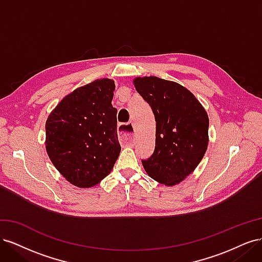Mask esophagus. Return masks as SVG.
<instances>
[{
  "label": "esophagus",
  "instance_id": "obj_1",
  "mask_svg": "<svg viewBox=\"0 0 262 262\" xmlns=\"http://www.w3.org/2000/svg\"><path fill=\"white\" fill-rule=\"evenodd\" d=\"M133 124H120L118 128V136L119 141L123 144L131 145L134 142V134H133Z\"/></svg>",
  "mask_w": 262,
  "mask_h": 262
}]
</instances>
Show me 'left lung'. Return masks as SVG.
<instances>
[{
    "label": "left lung",
    "instance_id": "obj_1",
    "mask_svg": "<svg viewBox=\"0 0 262 262\" xmlns=\"http://www.w3.org/2000/svg\"><path fill=\"white\" fill-rule=\"evenodd\" d=\"M134 87L153 110L155 149L142 161L147 175L175 186L199 165L209 144V117L200 101L182 85L156 76L136 77Z\"/></svg>",
    "mask_w": 262,
    "mask_h": 262
}]
</instances>
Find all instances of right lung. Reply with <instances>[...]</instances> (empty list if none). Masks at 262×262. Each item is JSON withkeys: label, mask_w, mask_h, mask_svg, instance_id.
Segmentation results:
<instances>
[{"label": "right lung", "mask_w": 262, "mask_h": 262, "mask_svg": "<svg viewBox=\"0 0 262 262\" xmlns=\"http://www.w3.org/2000/svg\"><path fill=\"white\" fill-rule=\"evenodd\" d=\"M115 81L100 78L63 98L46 121V149L70 184L91 188L108 176L120 154Z\"/></svg>", "instance_id": "1"}]
</instances>
